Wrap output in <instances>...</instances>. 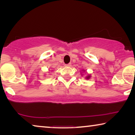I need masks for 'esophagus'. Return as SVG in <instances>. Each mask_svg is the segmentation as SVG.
I'll return each instance as SVG.
<instances>
[{"mask_svg":"<svg viewBox=\"0 0 135 135\" xmlns=\"http://www.w3.org/2000/svg\"><path fill=\"white\" fill-rule=\"evenodd\" d=\"M71 65V64L70 63H69V64H65V67H70V66Z\"/></svg>","mask_w":135,"mask_h":135,"instance_id":"obj_1","label":"esophagus"}]
</instances>
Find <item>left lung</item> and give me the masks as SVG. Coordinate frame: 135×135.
I'll list each match as a JSON object with an SVG mask.
<instances>
[{"mask_svg": "<svg viewBox=\"0 0 135 135\" xmlns=\"http://www.w3.org/2000/svg\"><path fill=\"white\" fill-rule=\"evenodd\" d=\"M82 72H83V73H84V72H86V76H85V79L89 80V79H90V77H91V75H90V74H88V73H87L85 70H82ZM80 73H81V76H83V74H81V72Z\"/></svg>", "mask_w": 135, "mask_h": 135, "instance_id": "left-lung-1", "label": "left lung"}]
</instances>
